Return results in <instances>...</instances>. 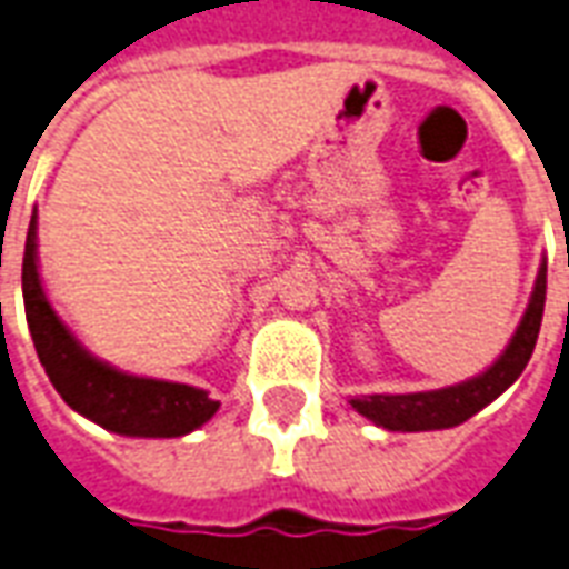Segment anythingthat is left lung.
Returning <instances> with one entry per match:
<instances>
[{
  "label": "left lung",
  "mask_w": 569,
  "mask_h": 569,
  "mask_svg": "<svg viewBox=\"0 0 569 569\" xmlns=\"http://www.w3.org/2000/svg\"><path fill=\"white\" fill-rule=\"evenodd\" d=\"M542 307H546V264L537 273L531 305L525 310L521 326L516 328L503 356L486 373L440 391L361 395V398H352V407L365 419L377 422L380 428H389V431H437V428H452V425L467 422L486 403L495 401L500 391H507L512 382L519 380V373L531 361V352L537 347Z\"/></svg>",
  "instance_id": "8db88e82"
}]
</instances>
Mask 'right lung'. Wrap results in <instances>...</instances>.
Instances as JSON below:
<instances>
[{
    "label": "right lung",
    "instance_id": "1",
    "mask_svg": "<svg viewBox=\"0 0 569 569\" xmlns=\"http://www.w3.org/2000/svg\"><path fill=\"white\" fill-rule=\"evenodd\" d=\"M23 305L29 335L53 389L96 425L126 437H183L217 413L220 401H210L204 389L108 368L71 338L38 280L36 217L29 220L23 252Z\"/></svg>",
    "mask_w": 569,
    "mask_h": 569
}]
</instances>
